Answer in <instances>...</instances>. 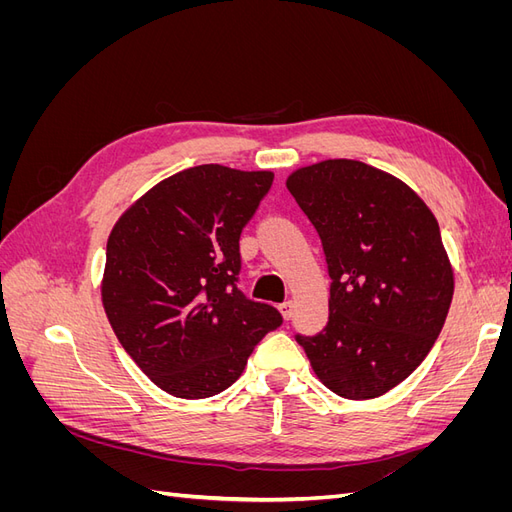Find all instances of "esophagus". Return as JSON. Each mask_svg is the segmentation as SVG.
<instances>
[{"instance_id":"1","label":"esophagus","mask_w":512,"mask_h":512,"mask_svg":"<svg viewBox=\"0 0 512 512\" xmlns=\"http://www.w3.org/2000/svg\"><path fill=\"white\" fill-rule=\"evenodd\" d=\"M277 309H280V314H282L286 320H290V318H292V312H294V303H292V301H284V303L277 305Z\"/></svg>"}]
</instances>
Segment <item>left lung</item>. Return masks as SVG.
<instances>
[{"label": "left lung", "mask_w": 512, "mask_h": 512, "mask_svg": "<svg viewBox=\"0 0 512 512\" xmlns=\"http://www.w3.org/2000/svg\"><path fill=\"white\" fill-rule=\"evenodd\" d=\"M286 188L318 230L331 275L327 327L297 342L335 395L380 397L423 363L453 301L436 215L410 185L359 160L301 166Z\"/></svg>", "instance_id": "1"}]
</instances>
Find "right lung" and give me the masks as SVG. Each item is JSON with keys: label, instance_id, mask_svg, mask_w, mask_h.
<instances>
[{"label": "right lung", "instance_id": "1", "mask_svg": "<svg viewBox=\"0 0 512 512\" xmlns=\"http://www.w3.org/2000/svg\"><path fill=\"white\" fill-rule=\"evenodd\" d=\"M271 183V170L185 168L134 200L108 235L106 318L162 391L181 399L222 393L282 324L275 307L237 288L241 230Z\"/></svg>", "mask_w": 512, "mask_h": 512}]
</instances>
